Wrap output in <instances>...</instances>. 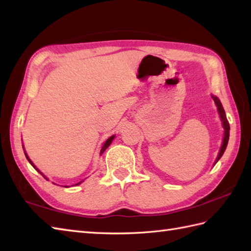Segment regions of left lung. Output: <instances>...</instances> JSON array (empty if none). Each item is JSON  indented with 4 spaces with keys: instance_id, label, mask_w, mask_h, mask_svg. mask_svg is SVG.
I'll use <instances>...</instances> for the list:
<instances>
[{
    "instance_id": "8db88e82",
    "label": "left lung",
    "mask_w": 251,
    "mask_h": 251,
    "mask_svg": "<svg viewBox=\"0 0 251 251\" xmlns=\"http://www.w3.org/2000/svg\"><path fill=\"white\" fill-rule=\"evenodd\" d=\"M212 99H213L214 103H216V105H217V107H218L219 114H220V117H221L222 124H223V126H224V137H223V142H222L221 150H220L219 156H218L217 161H216V163H217L218 160L220 159V158L222 157L223 152H224V151H226V146H227V142H228V137H229V124H228V121H227V119H226V111H224V109H223L221 101H220V100L218 99V97H216V96H212Z\"/></svg>"
}]
</instances>
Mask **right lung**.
I'll list each match as a JSON object with an SVG mask.
<instances>
[{"label": "right lung", "mask_w": 251, "mask_h": 251, "mask_svg": "<svg viewBox=\"0 0 251 251\" xmlns=\"http://www.w3.org/2000/svg\"><path fill=\"white\" fill-rule=\"evenodd\" d=\"M114 137H115V136H114V135H112V136H110V137H109V139H108V140H107V141L105 142V144L103 145V147H101V150H100V154H103V152L105 151V150H106V148H107V147H108V146L110 145V143L112 142V140H114ZM25 157H27V159H28V161H29L30 163H31V165H32V167H33V168L35 169V170H37L38 172H40V171L38 170V169H37V168H35V166L33 165V163L31 162V160H30V159H29V157L27 156V154H25ZM40 173H41V172H40ZM41 175H42V173H41ZM42 176H43V175H42ZM44 177H45V176H44ZM45 178H47V177H45ZM47 180H48V178H47ZM80 183H81V182H79L78 184H80ZM78 184H75V185H78Z\"/></svg>", "instance_id": "1"}]
</instances>
